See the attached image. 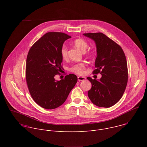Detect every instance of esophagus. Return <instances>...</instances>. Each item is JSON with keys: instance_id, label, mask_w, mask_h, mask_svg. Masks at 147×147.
I'll use <instances>...</instances> for the list:
<instances>
[{"instance_id": "esophagus-1", "label": "esophagus", "mask_w": 147, "mask_h": 147, "mask_svg": "<svg viewBox=\"0 0 147 147\" xmlns=\"http://www.w3.org/2000/svg\"><path fill=\"white\" fill-rule=\"evenodd\" d=\"M86 79V77H80V76H78V81H84V80H85Z\"/></svg>"}]
</instances>
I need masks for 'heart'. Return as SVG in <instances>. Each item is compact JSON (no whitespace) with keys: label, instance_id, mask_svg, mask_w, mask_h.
<instances>
[{"label":"heart","instance_id":"obj_1","mask_svg":"<svg viewBox=\"0 0 147 147\" xmlns=\"http://www.w3.org/2000/svg\"><path fill=\"white\" fill-rule=\"evenodd\" d=\"M73 45L81 52H85L88 47L87 42L82 38H78L74 40L73 42ZM93 53L94 52H90L89 55H92ZM61 55L64 59L66 58L67 56V49L65 45L63 46L61 49ZM85 67V63H81L73 66L71 68V71L78 74H82L84 72Z\"/></svg>","mask_w":147,"mask_h":147}]
</instances>
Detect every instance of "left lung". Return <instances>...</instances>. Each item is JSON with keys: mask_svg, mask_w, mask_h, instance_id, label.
<instances>
[{"mask_svg": "<svg viewBox=\"0 0 147 147\" xmlns=\"http://www.w3.org/2000/svg\"><path fill=\"white\" fill-rule=\"evenodd\" d=\"M92 39L96 48L94 74L100 73L99 80L87 78L92 87L88 92L91 101L99 107L109 108L122 97L128 80L127 60L121 48L101 32L83 34Z\"/></svg>", "mask_w": 147, "mask_h": 147, "instance_id": "left-lung-1", "label": "left lung"}]
</instances>
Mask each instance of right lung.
<instances>
[{
    "label": "right lung",
    "instance_id": "add662e5",
    "mask_svg": "<svg viewBox=\"0 0 147 147\" xmlns=\"http://www.w3.org/2000/svg\"><path fill=\"white\" fill-rule=\"evenodd\" d=\"M70 38L63 32H48L28 52L26 69L28 90L34 100L44 109L61 105L77 82V76L71 74L60 81L55 79L62 69L61 49Z\"/></svg>",
    "mask_w": 147,
    "mask_h": 147
}]
</instances>
